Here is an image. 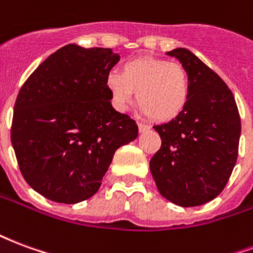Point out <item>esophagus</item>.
<instances>
[{
  "mask_svg": "<svg viewBox=\"0 0 253 253\" xmlns=\"http://www.w3.org/2000/svg\"><path fill=\"white\" fill-rule=\"evenodd\" d=\"M138 128H139V132H145L150 130V126L146 123H142V122H138Z\"/></svg>",
  "mask_w": 253,
  "mask_h": 253,
  "instance_id": "esophagus-1",
  "label": "esophagus"
}]
</instances>
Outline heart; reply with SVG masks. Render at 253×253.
<instances>
[{
	"mask_svg": "<svg viewBox=\"0 0 253 253\" xmlns=\"http://www.w3.org/2000/svg\"><path fill=\"white\" fill-rule=\"evenodd\" d=\"M105 86L118 111L125 112L135 94L143 114L160 122L176 118L190 99V78L186 69L163 58L130 59L123 63L122 73L112 70L107 74Z\"/></svg>",
	"mask_w": 253,
	"mask_h": 253,
	"instance_id": "b5f03b06",
	"label": "heart"
}]
</instances>
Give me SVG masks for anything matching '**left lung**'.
<instances>
[{"mask_svg":"<svg viewBox=\"0 0 253 253\" xmlns=\"http://www.w3.org/2000/svg\"><path fill=\"white\" fill-rule=\"evenodd\" d=\"M167 55L179 59L190 78L186 108L153 128L161 148L150 160L160 194L181 207L201 206L221 194L232 175L241 122L232 90L187 48Z\"/></svg>","mask_w":253,"mask_h":253,"instance_id":"8db88e82","label":"left lung"}]
</instances>
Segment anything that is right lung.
I'll return each instance as SVG.
<instances>
[{
	"mask_svg": "<svg viewBox=\"0 0 253 253\" xmlns=\"http://www.w3.org/2000/svg\"><path fill=\"white\" fill-rule=\"evenodd\" d=\"M121 55L67 44L20 89L10 130L25 181L58 203L93 196L116 149L138 137L135 121L111 104L105 78Z\"/></svg>",
	"mask_w": 253,
	"mask_h": 253,
	"instance_id": "obj_1",
	"label": "right lung"
}]
</instances>
